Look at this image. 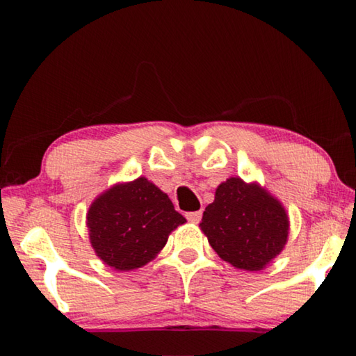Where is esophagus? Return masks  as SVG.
<instances>
[{
    "instance_id": "esophagus-1",
    "label": "esophagus",
    "mask_w": 356,
    "mask_h": 356,
    "mask_svg": "<svg viewBox=\"0 0 356 356\" xmlns=\"http://www.w3.org/2000/svg\"><path fill=\"white\" fill-rule=\"evenodd\" d=\"M185 216L190 222H195V225H197V222H200L202 218V212L201 210H197V212H188Z\"/></svg>"
}]
</instances>
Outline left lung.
<instances>
[{"instance_id":"left-lung-1","label":"left lung","mask_w":356,"mask_h":356,"mask_svg":"<svg viewBox=\"0 0 356 356\" xmlns=\"http://www.w3.org/2000/svg\"><path fill=\"white\" fill-rule=\"evenodd\" d=\"M200 227L221 259L257 272L284 248L289 220L281 204L259 188L231 177L215 193Z\"/></svg>"}]
</instances>
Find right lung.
Wrapping results in <instances>:
<instances>
[{"label":"right lung","mask_w":356,"mask_h":356,"mask_svg":"<svg viewBox=\"0 0 356 356\" xmlns=\"http://www.w3.org/2000/svg\"><path fill=\"white\" fill-rule=\"evenodd\" d=\"M184 222L166 193L144 177L113 186L88 213L92 248L106 265L122 272L147 264Z\"/></svg>","instance_id":"1"}]
</instances>
